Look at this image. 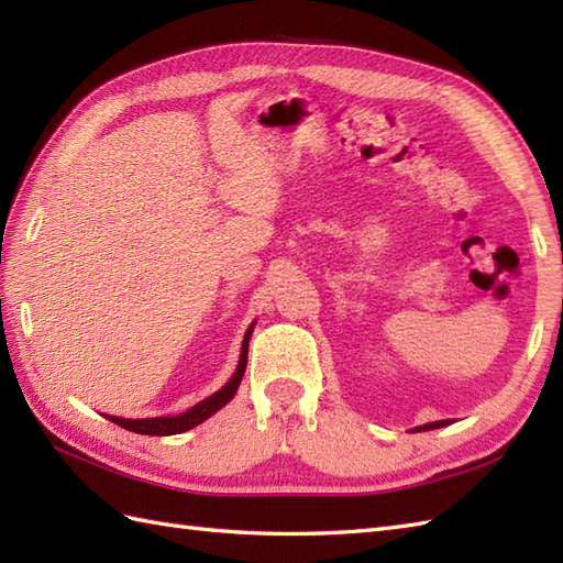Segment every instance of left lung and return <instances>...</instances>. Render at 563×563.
I'll list each match as a JSON object with an SVG mask.
<instances>
[{
	"label": "left lung",
	"instance_id": "obj_1",
	"mask_svg": "<svg viewBox=\"0 0 563 563\" xmlns=\"http://www.w3.org/2000/svg\"><path fill=\"white\" fill-rule=\"evenodd\" d=\"M442 426H450V421H435V423H426V426H418L416 430H433V428H442Z\"/></svg>",
	"mask_w": 563,
	"mask_h": 563
}]
</instances>
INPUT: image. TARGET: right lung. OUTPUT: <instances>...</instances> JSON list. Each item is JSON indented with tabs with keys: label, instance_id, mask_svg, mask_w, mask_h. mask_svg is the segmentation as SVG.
I'll use <instances>...</instances> for the list:
<instances>
[{
	"label": "right lung",
	"instance_id": "add662e5",
	"mask_svg": "<svg viewBox=\"0 0 563 563\" xmlns=\"http://www.w3.org/2000/svg\"><path fill=\"white\" fill-rule=\"evenodd\" d=\"M251 331H254V327H249V331H246L244 343H242V355H239V365H236V373L232 375V379L227 382L222 389L214 391L212 397L196 404L194 409H188L186 413H178V416H159V418H118V416H106V418L121 428L133 430V433H140V435H176V433H186V430L196 428L198 423L206 421V418H210L214 411H220L227 401H232V397L236 394L239 382H242L244 369H246Z\"/></svg>",
	"mask_w": 563,
	"mask_h": 563
}]
</instances>
